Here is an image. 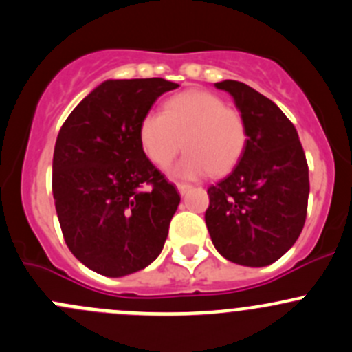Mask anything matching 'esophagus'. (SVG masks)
Here are the masks:
<instances>
[{
	"instance_id": "obj_1",
	"label": "esophagus",
	"mask_w": 352,
	"mask_h": 352,
	"mask_svg": "<svg viewBox=\"0 0 352 352\" xmlns=\"http://www.w3.org/2000/svg\"><path fill=\"white\" fill-rule=\"evenodd\" d=\"M176 188H177V191H179V195H186L193 186H191V184H186V183H176Z\"/></svg>"
}]
</instances>
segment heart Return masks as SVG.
Wrapping results in <instances>:
<instances>
[{
    "instance_id": "obj_1",
    "label": "heart",
    "mask_w": 352,
    "mask_h": 352,
    "mask_svg": "<svg viewBox=\"0 0 352 352\" xmlns=\"http://www.w3.org/2000/svg\"><path fill=\"white\" fill-rule=\"evenodd\" d=\"M140 144L159 168H168L181 149L188 151L175 168L177 176H222L248 146L244 117L226 101L203 89H188L169 98L162 113L151 111L140 122Z\"/></svg>"
}]
</instances>
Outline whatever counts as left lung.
<instances>
[{"instance_id":"1","label":"left lung","mask_w":352,"mask_h":352,"mask_svg":"<svg viewBox=\"0 0 352 352\" xmlns=\"http://www.w3.org/2000/svg\"><path fill=\"white\" fill-rule=\"evenodd\" d=\"M230 93L248 126V146L229 176L208 188L206 229L226 259L241 266L274 263L307 219L309 164L295 125L244 82H215Z\"/></svg>"}]
</instances>
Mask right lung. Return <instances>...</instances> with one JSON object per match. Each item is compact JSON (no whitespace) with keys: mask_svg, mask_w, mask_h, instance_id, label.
<instances>
[{"mask_svg":"<svg viewBox=\"0 0 352 352\" xmlns=\"http://www.w3.org/2000/svg\"><path fill=\"white\" fill-rule=\"evenodd\" d=\"M176 82L108 79L64 122L52 161V193L69 251L86 267L120 278L161 254L179 205L175 184L147 159L142 118Z\"/></svg>","mask_w":352,"mask_h":352,"instance_id":"right-lung-1","label":"right lung"}]
</instances>
